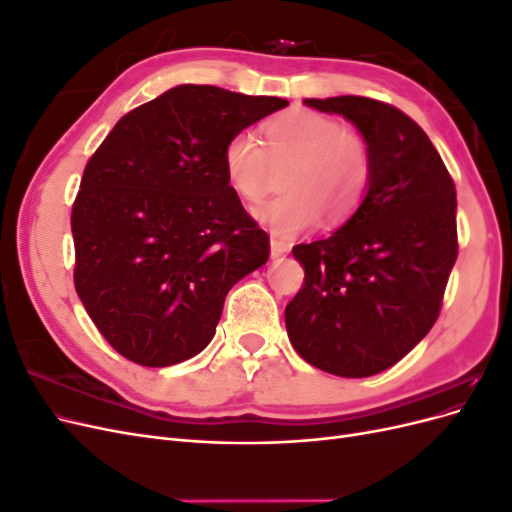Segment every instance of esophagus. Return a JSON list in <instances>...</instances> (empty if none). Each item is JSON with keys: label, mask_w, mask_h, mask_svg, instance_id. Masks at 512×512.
Returning <instances> with one entry per match:
<instances>
[{"label": "esophagus", "mask_w": 512, "mask_h": 512, "mask_svg": "<svg viewBox=\"0 0 512 512\" xmlns=\"http://www.w3.org/2000/svg\"><path fill=\"white\" fill-rule=\"evenodd\" d=\"M288 250H290V245H288L286 241H280V239L271 237V258H280V256H284Z\"/></svg>", "instance_id": "obj_1"}]
</instances>
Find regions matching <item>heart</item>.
<instances>
[{
    "label": "heart",
    "instance_id": "b5f03b06",
    "mask_svg": "<svg viewBox=\"0 0 512 512\" xmlns=\"http://www.w3.org/2000/svg\"><path fill=\"white\" fill-rule=\"evenodd\" d=\"M262 148L250 132L232 134L222 151V170L230 190L243 203L265 200L273 168L290 164L280 198L258 211V220L275 237L292 239L318 224H342L361 207L371 181V151L365 136L342 121L292 108L262 126Z\"/></svg>",
    "mask_w": 512,
    "mask_h": 512
}]
</instances>
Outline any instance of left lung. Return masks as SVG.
Instances as JSON below:
<instances>
[{
	"label": "left lung",
	"mask_w": 512,
	"mask_h": 512,
	"mask_svg": "<svg viewBox=\"0 0 512 512\" xmlns=\"http://www.w3.org/2000/svg\"><path fill=\"white\" fill-rule=\"evenodd\" d=\"M305 104L359 128L371 181L329 239L292 247L305 280L286 305V331L309 365L367 378L404 359L440 316L459 250L455 183L429 136L399 108L363 96Z\"/></svg>",
	"instance_id": "left-lung-1"
}]
</instances>
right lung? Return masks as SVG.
Instances as JSON below:
<instances>
[{"label": "right lung", "instance_id": "add662e5", "mask_svg": "<svg viewBox=\"0 0 512 512\" xmlns=\"http://www.w3.org/2000/svg\"><path fill=\"white\" fill-rule=\"evenodd\" d=\"M286 104L179 85L123 115L89 158L70 218L74 288L128 361L168 367L205 350L228 290L269 260L222 151Z\"/></svg>", "mask_w": 512, "mask_h": 512}]
</instances>
